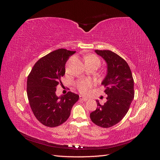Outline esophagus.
I'll use <instances>...</instances> for the list:
<instances>
[{
    "label": "esophagus",
    "instance_id": "esophagus-1",
    "mask_svg": "<svg viewBox=\"0 0 160 160\" xmlns=\"http://www.w3.org/2000/svg\"><path fill=\"white\" fill-rule=\"evenodd\" d=\"M79 99H80V100H81L82 101H88V99L85 98H84V97L81 96V95H80V96H79Z\"/></svg>",
    "mask_w": 160,
    "mask_h": 160
}]
</instances>
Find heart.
Listing matches in <instances>:
<instances>
[{
	"label": "heart",
	"instance_id": "obj_1",
	"mask_svg": "<svg viewBox=\"0 0 160 160\" xmlns=\"http://www.w3.org/2000/svg\"><path fill=\"white\" fill-rule=\"evenodd\" d=\"M85 62H95V63L99 65L100 61L98 59V57H97L95 55H89L86 57L85 58ZM92 85V82L89 80H82L80 81L78 85H77V88H78L79 91L81 93L86 94L88 93L89 89L91 88Z\"/></svg>",
	"mask_w": 160,
	"mask_h": 160
}]
</instances>
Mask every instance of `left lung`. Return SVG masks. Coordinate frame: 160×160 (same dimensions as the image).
I'll list each match as a JSON object with an SVG mask.
<instances>
[{"mask_svg": "<svg viewBox=\"0 0 160 160\" xmlns=\"http://www.w3.org/2000/svg\"><path fill=\"white\" fill-rule=\"evenodd\" d=\"M107 64V74L101 82L104 85L107 101L90 113L92 122L98 126L108 128L118 123L129 109L134 98V83L132 71L127 62L109 50H95Z\"/></svg>", "mask_w": 160, "mask_h": 160, "instance_id": "1", "label": "left lung"}]
</instances>
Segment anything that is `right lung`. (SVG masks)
Segmentation results:
<instances>
[{
	"label": "right lung",
	"mask_w": 160,
	"mask_h": 160,
	"mask_svg": "<svg viewBox=\"0 0 160 160\" xmlns=\"http://www.w3.org/2000/svg\"><path fill=\"white\" fill-rule=\"evenodd\" d=\"M76 51L59 49L38 60L28 76L27 96L35 118L45 126L55 128L69 118L79 96L69 91L58 97L57 86L65 73V63ZM62 84V83H61Z\"/></svg>",
	"instance_id": "obj_1"
}]
</instances>
